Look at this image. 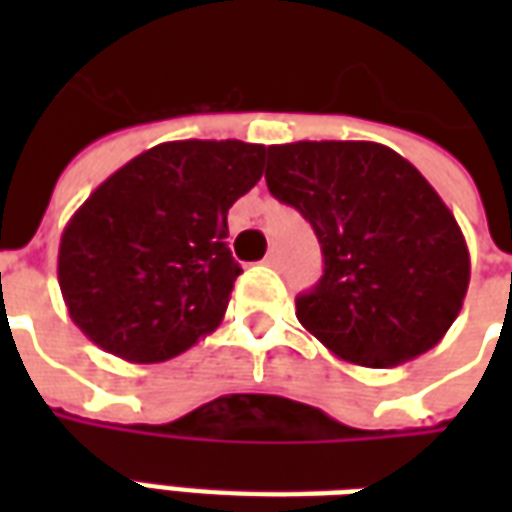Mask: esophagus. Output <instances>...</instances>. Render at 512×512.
<instances>
[{"instance_id":"1","label":"esophagus","mask_w":512,"mask_h":512,"mask_svg":"<svg viewBox=\"0 0 512 512\" xmlns=\"http://www.w3.org/2000/svg\"><path fill=\"white\" fill-rule=\"evenodd\" d=\"M263 263H266V266H271V268H277L279 266V252H277V249H271Z\"/></svg>"}]
</instances>
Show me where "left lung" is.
<instances>
[{
	"instance_id": "1",
	"label": "left lung",
	"mask_w": 512,
	"mask_h": 512,
	"mask_svg": "<svg viewBox=\"0 0 512 512\" xmlns=\"http://www.w3.org/2000/svg\"><path fill=\"white\" fill-rule=\"evenodd\" d=\"M268 191L312 224L323 277L296 318L334 356L395 367L447 334L469 288L452 211L411 161L378 142L268 147Z\"/></svg>"
}]
</instances>
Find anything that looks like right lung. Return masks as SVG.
I'll list each match as a JSON object with an SVG mask.
<instances>
[{"label":"right lung","instance_id":"obj_1","mask_svg":"<svg viewBox=\"0 0 512 512\" xmlns=\"http://www.w3.org/2000/svg\"><path fill=\"white\" fill-rule=\"evenodd\" d=\"M263 161L266 145L180 139L109 175L62 230L57 279L71 321L134 365L167 362L211 334L241 274L227 211Z\"/></svg>","mask_w":512,"mask_h":512}]
</instances>
